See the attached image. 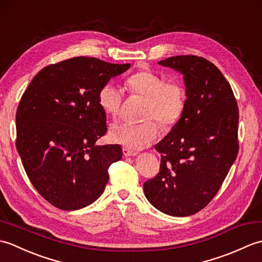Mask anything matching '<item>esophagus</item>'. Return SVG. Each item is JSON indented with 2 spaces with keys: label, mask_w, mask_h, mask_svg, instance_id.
<instances>
[{
  "label": "esophagus",
  "mask_w": 262,
  "mask_h": 262,
  "mask_svg": "<svg viewBox=\"0 0 262 262\" xmlns=\"http://www.w3.org/2000/svg\"><path fill=\"white\" fill-rule=\"evenodd\" d=\"M122 154H124L125 158H129V157H136L137 152H134V151H132V149H129V148L124 147V148H122Z\"/></svg>",
  "instance_id": "obj_1"
}]
</instances>
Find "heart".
<instances>
[{"mask_svg": "<svg viewBox=\"0 0 262 262\" xmlns=\"http://www.w3.org/2000/svg\"><path fill=\"white\" fill-rule=\"evenodd\" d=\"M126 89L132 94L145 99L143 118L148 119L141 124L118 122L111 126L110 140L126 148L138 151L157 141L159 128L174 125L181 118L186 107V93L178 81H166L165 77L151 70H143L130 75L125 82ZM122 92L113 83H107L100 89L98 103L105 115L116 116L119 113Z\"/></svg>", "mask_w": 262, "mask_h": 262, "instance_id": "heart-1", "label": "heart"}]
</instances>
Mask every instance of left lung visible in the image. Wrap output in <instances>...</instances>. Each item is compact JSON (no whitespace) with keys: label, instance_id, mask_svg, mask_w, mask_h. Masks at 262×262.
Segmentation results:
<instances>
[{"label":"left lung","instance_id":"obj_1","mask_svg":"<svg viewBox=\"0 0 262 262\" xmlns=\"http://www.w3.org/2000/svg\"><path fill=\"white\" fill-rule=\"evenodd\" d=\"M183 75L186 107L155 145L160 172L144 183L155 208L171 216L203 209L226 178L238 152V108L230 83L209 60L187 55L160 60Z\"/></svg>","mask_w":262,"mask_h":262}]
</instances>
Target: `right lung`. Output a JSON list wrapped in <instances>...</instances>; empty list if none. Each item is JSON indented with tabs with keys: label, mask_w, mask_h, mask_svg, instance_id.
I'll return each mask as SVG.
<instances>
[{
	"label": "right lung",
	"mask_w": 262,
	"mask_h": 262,
	"mask_svg": "<svg viewBox=\"0 0 262 262\" xmlns=\"http://www.w3.org/2000/svg\"><path fill=\"white\" fill-rule=\"evenodd\" d=\"M130 64L74 57L46 66L33 77L16 110V149L32 186L55 207L76 210L101 196L108 168L122 157L97 145L107 132L100 89Z\"/></svg>",
	"instance_id": "add662e5"
}]
</instances>
